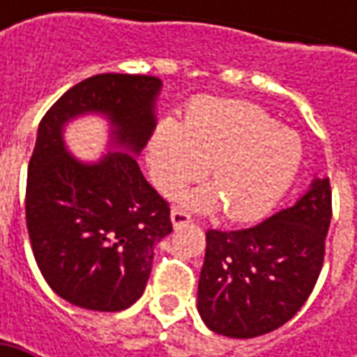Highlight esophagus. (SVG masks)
Returning <instances> with one entry per match:
<instances>
[{"instance_id":"esophagus-1","label":"esophagus","mask_w":357,"mask_h":357,"mask_svg":"<svg viewBox=\"0 0 357 357\" xmlns=\"http://www.w3.org/2000/svg\"><path fill=\"white\" fill-rule=\"evenodd\" d=\"M171 220H172V227L181 228V227H185V225H188L192 218H190V214L186 213V211H181V208H172Z\"/></svg>"}]
</instances>
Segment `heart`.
I'll return each mask as SVG.
<instances>
[{"mask_svg": "<svg viewBox=\"0 0 357 357\" xmlns=\"http://www.w3.org/2000/svg\"><path fill=\"white\" fill-rule=\"evenodd\" d=\"M146 162L162 192L192 183L206 167L213 188L185 197L186 204L199 211L222 204L228 218L246 222L270 213L292 185L302 143L258 105L204 97L190 105L183 125L158 121Z\"/></svg>", "mask_w": 357, "mask_h": 357, "instance_id": "obj_1", "label": "heart"}]
</instances>
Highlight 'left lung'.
I'll return each instance as SVG.
<instances>
[{
  "label": "left lung",
  "instance_id": "1",
  "mask_svg": "<svg viewBox=\"0 0 357 357\" xmlns=\"http://www.w3.org/2000/svg\"><path fill=\"white\" fill-rule=\"evenodd\" d=\"M332 188L316 178L294 206L260 225L208 230L199 314L213 332L256 337L286 324L312 294L326 254Z\"/></svg>",
  "mask_w": 357,
  "mask_h": 357
}]
</instances>
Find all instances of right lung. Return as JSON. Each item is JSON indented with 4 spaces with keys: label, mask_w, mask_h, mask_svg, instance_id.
Segmentation results:
<instances>
[{
    "label": "right lung",
    "mask_w": 357,
    "mask_h": 357,
    "mask_svg": "<svg viewBox=\"0 0 357 357\" xmlns=\"http://www.w3.org/2000/svg\"><path fill=\"white\" fill-rule=\"evenodd\" d=\"M158 77L103 73L63 93L41 119L27 169L25 220L37 266L51 290L79 308L119 312L135 304L151 276L155 246L172 232L169 202L137 165L157 125ZM112 119L116 146L81 163L62 143L67 120Z\"/></svg>",
    "instance_id": "right-lung-1"
}]
</instances>
